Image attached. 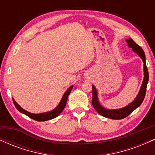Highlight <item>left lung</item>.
<instances>
[{
    "mask_svg": "<svg viewBox=\"0 0 155 155\" xmlns=\"http://www.w3.org/2000/svg\"><path fill=\"white\" fill-rule=\"evenodd\" d=\"M125 41L127 43L128 47L130 48H132L133 51L135 53H136L141 58L142 61L143 63V80L141 86H140L139 92H138L136 98L130 104L126 106L125 107L118 108V109H108V108H104V106H101V104H100L98 100V95H97V90H96L95 87L93 84L92 85V106L97 111V113L100 114L103 117H106V118L112 119V120H122V119L125 118L126 117L130 114L135 109L139 107L140 104L143 102V99H144L146 91H147V86L149 81V72L147 65H146V58L144 51L142 49V48L140 46H138L132 38H129L126 39Z\"/></svg>",
    "mask_w": 155,
    "mask_h": 155,
    "instance_id": "obj_1",
    "label": "left lung"
}]
</instances>
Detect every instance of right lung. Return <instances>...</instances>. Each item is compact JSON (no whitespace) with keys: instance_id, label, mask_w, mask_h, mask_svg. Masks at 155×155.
<instances>
[{"instance_id":"1","label":"right lung","mask_w":155,"mask_h":155,"mask_svg":"<svg viewBox=\"0 0 155 155\" xmlns=\"http://www.w3.org/2000/svg\"><path fill=\"white\" fill-rule=\"evenodd\" d=\"M73 89V85L71 86L68 90L65 91L64 95H63V97H62L61 101H60V104L58 105L56 108H54L53 110H51L50 111L48 112H44V113H41V114H33L31 113V112H28L26 110L23 109V108L21 107L19 105L17 104V102L15 101V99L13 98V102L14 104H15V107L17 108V109L18 110L19 112L24 114L27 115L28 117H29L30 118L33 119L35 121H38V122H43V121H47L50 120L51 119H54L55 117H57L58 115L60 114L62 111H63L64 108H65V105H66L68 97L69 94L71 92Z\"/></svg>"}]
</instances>
